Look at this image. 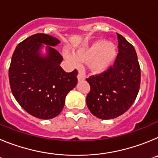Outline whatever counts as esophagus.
Segmentation results:
<instances>
[{
	"mask_svg": "<svg viewBox=\"0 0 158 158\" xmlns=\"http://www.w3.org/2000/svg\"><path fill=\"white\" fill-rule=\"evenodd\" d=\"M77 80L79 81H80L85 80V75H84L81 71L79 72V73H78L77 75Z\"/></svg>",
	"mask_w": 158,
	"mask_h": 158,
	"instance_id": "1",
	"label": "esophagus"
}]
</instances>
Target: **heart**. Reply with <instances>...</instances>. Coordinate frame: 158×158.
Here are the masks:
<instances>
[{
	"instance_id": "1",
	"label": "heart",
	"mask_w": 158,
	"mask_h": 158,
	"mask_svg": "<svg viewBox=\"0 0 158 158\" xmlns=\"http://www.w3.org/2000/svg\"><path fill=\"white\" fill-rule=\"evenodd\" d=\"M65 57L74 65L78 62H89V69L95 73H100L115 62L117 48L113 43L97 40L77 50L74 55L65 53Z\"/></svg>"
}]
</instances>
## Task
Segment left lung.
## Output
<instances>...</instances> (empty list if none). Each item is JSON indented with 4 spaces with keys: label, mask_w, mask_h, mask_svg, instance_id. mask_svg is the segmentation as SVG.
Wrapping results in <instances>:
<instances>
[{
    "label": "left lung",
    "mask_w": 158,
    "mask_h": 158,
    "mask_svg": "<svg viewBox=\"0 0 158 158\" xmlns=\"http://www.w3.org/2000/svg\"><path fill=\"white\" fill-rule=\"evenodd\" d=\"M116 34L118 53L114 64L100 74L86 78L90 85L86 104L92 114L101 119L116 118L126 112L140 89V65L135 47Z\"/></svg>",
    "instance_id": "1"
}]
</instances>
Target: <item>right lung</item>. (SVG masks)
<instances>
[{
    "mask_svg": "<svg viewBox=\"0 0 158 158\" xmlns=\"http://www.w3.org/2000/svg\"><path fill=\"white\" fill-rule=\"evenodd\" d=\"M59 43L43 33L27 38L16 47L8 69L11 90L16 101L30 115L42 119L59 115L65 96L77 83V69L66 73L60 66L63 58L53 47ZM42 44L48 45L45 57L39 54Z\"/></svg>",
    "mask_w": 158,
    "mask_h": 158,
    "instance_id": "1",
    "label": "right lung"
}]
</instances>
